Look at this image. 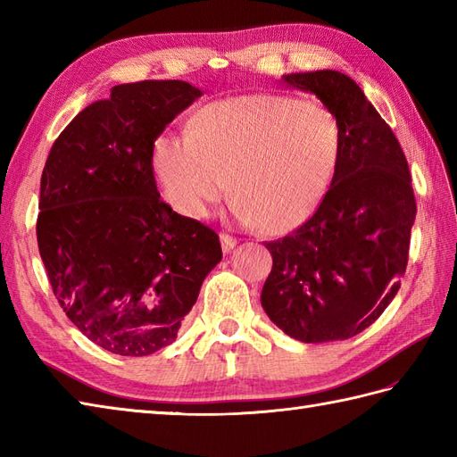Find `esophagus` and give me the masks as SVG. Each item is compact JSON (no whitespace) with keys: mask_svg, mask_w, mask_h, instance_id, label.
Returning <instances> with one entry per match:
<instances>
[{"mask_svg":"<svg viewBox=\"0 0 457 457\" xmlns=\"http://www.w3.org/2000/svg\"><path fill=\"white\" fill-rule=\"evenodd\" d=\"M220 241H221L223 253H229V251L237 245V237L229 234H220Z\"/></svg>","mask_w":457,"mask_h":457,"instance_id":"1","label":"esophagus"}]
</instances>
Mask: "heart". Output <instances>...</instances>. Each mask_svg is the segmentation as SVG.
<instances>
[{
	"mask_svg": "<svg viewBox=\"0 0 457 457\" xmlns=\"http://www.w3.org/2000/svg\"><path fill=\"white\" fill-rule=\"evenodd\" d=\"M344 149L332 110L283 94L212 102L194 115L188 135H162L153 161L169 202L204 218L229 196L245 220L285 234L312 216L336 179Z\"/></svg>",
	"mask_w": 457,
	"mask_h": 457,
	"instance_id": "b5f03b06",
	"label": "heart"
}]
</instances>
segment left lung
I'll use <instances>...</instances> for the list:
<instances>
[{
  "label": "left lung",
  "mask_w": 457,
  "mask_h": 457,
  "mask_svg": "<svg viewBox=\"0 0 457 457\" xmlns=\"http://www.w3.org/2000/svg\"><path fill=\"white\" fill-rule=\"evenodd\" d=\"M342 125L336 179L314 216L269 241L273 270L261 290L267 316L304 344L353 337L401 288L416 200L409 162L361 88L337 71L285 74Z\"/></svg>",
  "instance_id": "1"
}]
</instances>
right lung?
Here are the masks:
<instances>
[{"instance_id": "obj_1", "label": "right lung", "mask_w": 457, "mask_h": 457, "mask_svg": "<svg viewBox=\"0 0 457 457\" xmlns=\"http://www.w3.org/2000/svg\"><path fill=\"white\" fill-rule=\"evenodd\" d=\"M200 96L182 80L113 86L45 162L37 244L46 277L71 322L112 353L172 344L221 261L216 231L172 212L153 174L154 141Z\"/></svg>"}]
</instances>
